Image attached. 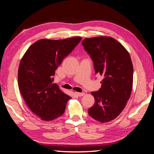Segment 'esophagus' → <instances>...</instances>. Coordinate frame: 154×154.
<instances>
[{
    "label": "esophagus",
    "instance_id": "1",
    "mask_svg": "<svg viewBox=\"0 0 154 154\" xmlns=\"http://www.w3.org/2000/svg\"><path fill=\"white\" fill-rule=\"evenodd\" d=\"M75 94L76 95V96H83L84 95V93H83V92H75Z\"/></svg>",
    "mask_w": 154,
    "mask_h": 154
}]
</instances>
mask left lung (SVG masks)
I'll use <instances>...</instances> for the list:
<instances>
[{
	"label": "left lung",
	"mask_w": 154,
	"mask_h": 154,
	"mask_svg": "<svg viewBox=\"0 0 154 154\" xmlns=\"http://www.w3.org/2000/svg\"><path fill=\"white\" fill-rule=\"evenodd\" d=\"M82 45L92 60L101 88L92 92L95 103L88 114L102 123L116 118L126 105L133 83V66L126 48L111 36L86 38Z\"/></svg>",
	"instance_id": "left-lung-1"
}]
</instances>
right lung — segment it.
Listing matches in <instances>:
<instances>
[{
    "label": "right lung",
    "mask_w": 154,
    "mask_h": 154,
    "mask_svg": "<svg viewBox=\"0 0 154 154\" xmlns=\"http://www.w3.org/2000/svg\"><path fill=\"white\" fill-rule=\"evenodd\" d=\"M82 37L63 40L40 39L26 51L18 69L21 94L32 113L44 121L63 115L71 96L53 83L56 70L73 50Z\"/></svg>",
    "instance_id": "obj_1"
}]
</instances>
